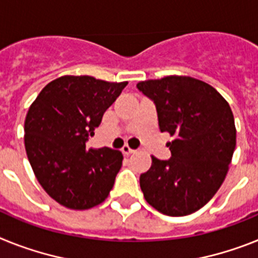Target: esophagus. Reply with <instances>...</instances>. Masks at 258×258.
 I'll use <instances>...</instances> for the list:
<instances>
[{
	"label": "esophagus",
	"mask_w": 258,
	"mask_h": 258,
	"mask_svg": "<svg viewBox=\"0 0 258 258\" xmlns=\"http://www.w3.org/2000/svg\"><path fill=\"white\" fill-rule=\"evenodd\" d=\"M122 152H123V155L128 156V155H131V153L135 152V149H133V148H131V147H128V146H127V144H125V146H123Z\"/></svg>",
	"instance_id": "esophagus-1"
}]
</instances>
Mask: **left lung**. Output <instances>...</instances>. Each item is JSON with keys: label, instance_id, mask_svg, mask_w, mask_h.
I'll return each mask as SVG.
<instances>
[{"label": "left lung", "instance_id": "obj_1", "mask_svg": "<svg viewBox=\"0 0 258 258\" xmlns=\"http://www.w3.org/2000/svg\"><path fill=\"white\" fill-rule=\"evenodd\" d=\"M136 88L153 101L161 133L172 157L152 156L140 176L147 202L161 214L185 216L203 207L219 190L236 147L232 110L215 89L201 80L168 76L139 82Z\"/></svg>", "mask_w": 258, "mask_h": 258}]
</instances>
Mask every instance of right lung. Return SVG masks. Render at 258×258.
I'll return each mask as SVG.
<instances>
[{
    "mask_svg": "<svg viewBox=\"0 0 258 258\" xmlns=\"http://www.w3.org/2000/svg\"><path fill=\"white\" fill-rule=\"evenodd\" d=\"M127 82L62 76L43 88L25 120L26 153L39 183L57 203L88 210L112 189L123 155L86 142Z\"/></svg>",
    "mask_w": 258,
    "mask_h": 258,
    "instance_id": "obj_1",
    "label": "right lung"
}]
</instances>
